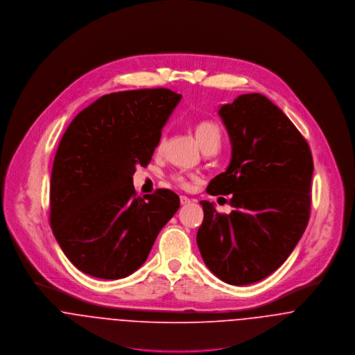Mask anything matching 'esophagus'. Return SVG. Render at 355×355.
Returning a JSON list of instances; mask_svg holds the SVG:
<instances>
[{
    "instance_id": "1",
    "label": "esophagus",
    "mask_w": 355,
    "mask_h": 355,
    "mask_svg": "<svg viewBox=\"0 0 355 355\" xmlns=\"http://www.w3.org/2000/svg\"><path fill=\"white\" fill-rule=\"evenodd\" d=\"M180 201H181V204H182V205H187V204H189V202H191V198L187 196H181L180 197Z\"/></svg>"
}]
</instances>
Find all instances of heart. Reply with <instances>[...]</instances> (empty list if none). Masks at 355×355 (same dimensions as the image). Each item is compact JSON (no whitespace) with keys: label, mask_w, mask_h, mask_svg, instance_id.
Instances as JSON below:
<instances>
[{"label":"heart","mask_w":355,"mask_h":355,"mask_svg":"<svg viewBox=\"0 0 355 355\" xmlns=\"http://www.w3.org/2000/svg\"><path fill=\"white\" fill-rule=\"evenodd\" d=\"M193 133L196 137L198 146L201 147V150L204 153L207 151H212L216 153L220 148L222 144V130L219 128V125L214 121L209 119H204V121H198L196 125L193 126ZM163 143V139L160 140V144ZM174 180L182 185L187 187V180L182 175H175Z\"/></svg>","instance_id":"b5f03b06"}]
</instances>
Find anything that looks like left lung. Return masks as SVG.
<instances>
[{
	"mask_svg": "<svg viewBox=\"0 0 355 355\" xmlns=\"http://www.w3.org/2000/svg\"><path fill=\"white\" fill-rule=\"evenodd\" d=\"M232 143L225 173L207 193L232 195L229 215L200 201L197 246L208 270L234 286L256 283L287 260L311 212L313 159L294 123L261 94L239 95L218 110Z\"/></svg>",
	"mask_w": 355,
	"mask_h": 355,
	"instance_id": "left-lung-1",
	"label": "left lung"
}]
</instances>
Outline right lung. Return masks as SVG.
Wrapping results in <instances>:
<instances>
[{
  "mask_svg": "<svg viewBox=\"0 0 355 355\" xmlns=\"http://www.w3.org/2000/svg\"><path fill=\"white\" fill-rule=\"evenodd\" d=\"M182 95L167 88L103 95L67 128L53 163L50 226L68 260L87 275L122 279L147 260L180 197H135L136 166H147Z\"/></svg>",
  "mask_w": 355,
  "mask_h": 355,
  "instance_id": "obj_1",
  "label": "right lung"
}]
</instances>
